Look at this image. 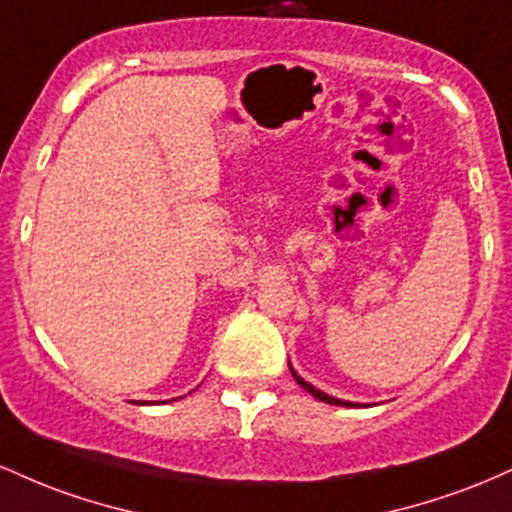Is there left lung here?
<instances>
[{"mask_svg":"<svg viewBox=\"0 0 512 512\" xmlns=\"http://www.w3.org/2000/svg\"><path fill=\"white\" fill-rule=\"evenodd\" d=\"M289 370H291L293 380H296V383L301 385L305 392H310V395H313L315 399H320V402H327V404H337V407H358V404H354V402H342V399H337V397H330V395H325V392H320V390H317V387H313V385H310V383H305V380L301 378V375H298L296 370L291 368V363H289Z\"/></svg>","mask_w":512,"mask_h":512,"instance_id":"1","label":"left lung"}]
</instances>
